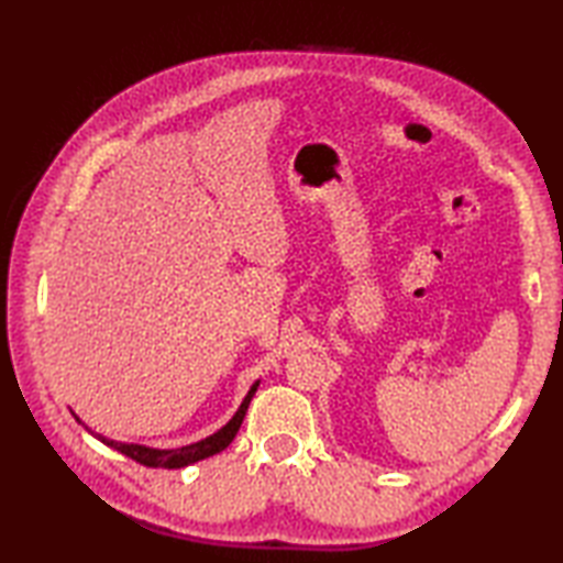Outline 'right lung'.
Masks as SVG:
<instances>
[{"label": "right lung", "instance_id": "obj_1", "mask_svg": "<svg viewBox=\"0 0 563 563\" xmlns=\"http://www.w3.org/2000/svg\"><path fill=\"white\" fill-rule=\"evenodd\" d=\"M256 389H258V382H254V385H251V389H249V394L244 397L242 406H239L236 413L230 418V423L222 426V428L218 430V433H212L210 438L198 440V442H190V445H186V448L157 450V448L133 445V442L109 440V438H103V435H97V438H99L101 442H106V445H109V448H113V450H118L121 454H125V457L135 460V462H140V464H145V466H154V470H181V466H188V464H194V462L212 457V454H218V452H222L227 445H230V442H232L234 435H236L239 426H242V421H244L246 409H249L251 399H254ZM77 421H79V418H77Z\"/></svg>", "mask_w": 563, "mask_h": 563}]
</instances>
